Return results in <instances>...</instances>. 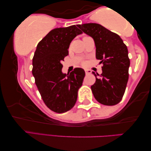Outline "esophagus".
Instances as JSON below:
<instances>
[{
  "instance_id": "esophagus-1",
  "label": "esophagus",
  "mask_w": 151,
  "mask_h": 151,
  "mask_svg": "<svg viewBox=\"0 0 151 151\" xmlns=\"http://www.w3.org/2000/svg\"><path fill=\"white\" fill-rule=\"evenodd\" d=\"M85 72H86V74H90L91 73H92V71L90 70H88V69H86Z\"/></svg>"
}]
</instances>
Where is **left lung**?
I'll use <instances>...</instances> for the list:
<instances>
[{
    "instance_id": "left-lung-1",
    "label": "left lung",
    "mask_w": 151,
    "mask_h": 151,
    "mask_svg": "<svg viewBox=\"0 0 151 151\" xmlns=\"http://www.w3.org/2000/svg\"><path fill=\"white\" fill-rule=\"evenodd\" d=\"M78 27L92 37L96 45V58L102 63V73L96 76V82L91 86L96 100L102 104L114 106L124 96L128 80L130 59L128 49L116 33L100 24L86 23Z\"/></svg>"
}]
</instances>
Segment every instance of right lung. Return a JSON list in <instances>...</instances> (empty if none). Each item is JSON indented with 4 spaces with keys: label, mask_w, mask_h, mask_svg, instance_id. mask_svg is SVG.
<instances>
[{
    "label": "right lung",
    "mask_w": 151,
    "mask_h": 151,
    "mask_svg": "<svg viewBox=\"0 0 151 151\" xmlns=\"http://www.w3.org/2000/svg\"><path fill=\"white\" fill-rule=\"evenodd\" d=\"M81 33L76 25L54 29L38 43L34 54L32 73L35 84L45 105L57 113L73 107L82 86L83 69L75 68L70 74L61 71L71 41Z\"/></svg>",
    "instance_id": "1"
}]
</instances>
